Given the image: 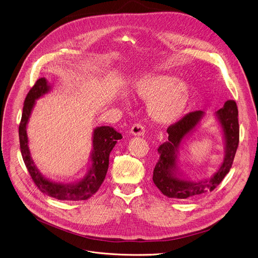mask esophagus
<instances>
[{"instance_id": "1", "label": "esophagus", "mask_w": 258, "mask_h": 258, "mask_svg": "<svg viewBox=\"0 0 258 258\" xmlns=\"http://www.w3.org/2000/svg\"><path fill=\"white\" fill-rule=\"evenodd\" d=\"M131 134L134 135V136H144L145 135V127L140 123H136L132 126Z\"/></svg>"}]
</instances>
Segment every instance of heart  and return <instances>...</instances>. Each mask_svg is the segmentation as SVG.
<instances>
[{"label":"heart","instance_id":"b5f03b06","mask_svg":"<svg viewBox=\"0 0 258 258\" xmlns=\"http://www.w3.org/2000/svg\"><path fill=\"white\" fill-rule=\"evenodd\" d=\"M133 94L148 102L150 117L160 124H172L180 119L191 99V90L186 82L164 75L138 79L133 86Z\"/></svg>","mask_w":258,"mask_h":258}]
</instances>
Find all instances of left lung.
Here are the masks:
<instances>
[{"label":"left lung","mask_w":258,"mask_h":258,"mask_svg":"<svg viewBox=\"0 0 258 258\" xmlns=\"http://www.w3.org/2000/svg\"><path fill=\"white\" fill-rule=\"evenodd\" d=\"M204 116L205 113L201 110L183 116L167 128L168 140L159 146V159L153 171V181L161 193L168 198L189 199L212 191L222 182L232 167L239 145V121L237 104L229 100L214 113L225 142L223 163L210 177L200 180L190 179L180 172L177 157L179 146L182 140L196 130Z\"/></svg>","instance_id":"8db88e82"}]
</instances>
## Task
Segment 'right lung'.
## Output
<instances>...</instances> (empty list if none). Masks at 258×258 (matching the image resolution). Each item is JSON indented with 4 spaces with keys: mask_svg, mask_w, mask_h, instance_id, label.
Returning <instances> with one entry per match:
<instances>
[{
    "mask_svg": "<svg viewBox=\"0 0 258 258\" xmlns=\"http://www.w3.org/2000/svg\"><path fill=\"white\" fill-rule=\"evenodd\" d=\"M51 86L45 78H41L28 92L24 105L21 121L19 124V141L20 151L26 168L36 185L44 194L58 200L65 201H80L87 200L94 195L105 179L108 166L109 155L114 148L118 140L122 139L121 134L117 133L113 127L98 126L93 133V149L90 156L91 165L86 175L70 183H62L53 181L45 177L40 170L36 168L28 147V137L26 126L31 115L35 101L48 94L51 91Z\"/></svg>",
    "mask_w": 258,
    "mask_h": 258,
    "instance_id": "1",
    "label": "right lung"
}]
</instances>
